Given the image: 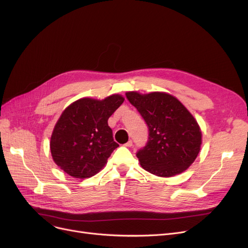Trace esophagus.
<instances>
[{"instance_id":"esophagus-1","label":"esophagus","mask_w":248,"mask_h":248,"mask_svg":"<svg viewBox=\"0 0 248 248\" xmlns=\"http://www.w3.org/2000/svg\"><path fill=\"white\" fill-rule=\"evenodd\" d=\"M124 145H125V146H127V147H131V146L133 145V142H132V140H129V141H128V142H127V143H125Z\"/></svg>"}]
</instances>
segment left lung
Returning a JSON list of instances; mask_svg holds the SVG:
<instances>
[{
    "label": "left lung",
    "mask_w": 248,
    "mask_h": 248,
    "mask_svg": "<svg viewBox=\"0 0 248 248\" xmlns=\"http://www.w3.org/2000/svg\"><path fill=\"white\" fill-rule=\"evenodd\" d=\"M148 127L145 146L136 152L141 167L158 176H172L195 161L202 143V133L192 114L166 93L140 95L126 93Z\"/></svg>",
    "instance_id": "left-lung-1"
}]
</instances>
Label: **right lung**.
Segmentation results:
<instances>
[{"label":"right lung","mask_w":248,"mask_h":248,"mask_svg":"<svg viewBox=\"0 0 248 248\" xmlns=\"http://www.w3.org/2000/svg\"><path fill=\"white\" fill-rule=\"evenodd\" d=\"M124 98L113 95L103 101L84 98L62 112L50 140L54 162L69 175L87 179L99 172L119 144L114 141L109 117Z\"/></svg>","instance_id":"1"}]
</instances>
